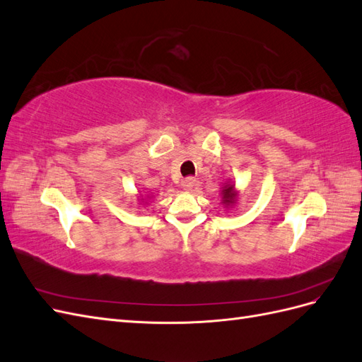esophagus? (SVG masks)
<instances>
[{"label": "esophagus", "instance_id": "esophagus-1", "mask_svg": "<svg viewBox=\"0 0 362 362\" xmlns=\"http://www.w3.org/2000/svg\"><path fill=\"white\" fill-rule=\"evenodd\" d=\"M194 181H196V180H194V178H192V177L182 180V182H181L182 189H184V190H192V189L194 187Z\"/></svg>", "mask_w": 362, "mask_h": 362}]
</instances>
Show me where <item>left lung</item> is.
<instances>
[{
  "label": "left lung",
  "mask_w": 362,
  "mask_h": 362,
  "mask_svg": "<svg viewBox=\"0 0 362 362\" xmlns=\"http://www.w3.org/2000/svg\"><path fill=\"white\" fill-rule=\"evenodd\" d=\"M237 201V192L233 184L226 182L222 187V202L225 205H233Z\"/></svg>",
  "instance_id": "1"
}]
</instances>
